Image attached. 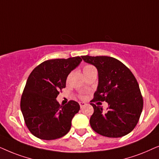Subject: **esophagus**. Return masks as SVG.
Returning a JSON list of instances; mask_svg holds the SVG:
<instances>
[{
	"label": "esophagus",
	"mask_w": 159,
	"mask_h": 159,
	"mask_svg": "<svg viewBox=\"0 0 159 159\" xmlns=\"http://www.w3.org/2000/svg\"><path fill=\"white\" fill-rule=\"evenodd\" d=\"M79 105H80V107H81V108H82V107L85 106L86 103H85V102H80Z\"/></svg>",
	"instance_id": "34e87169"
}]
</instances>
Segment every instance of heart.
Instances as JSON below:
<instances>
[{
  "instance_id": "1",
  "label": "heart",
  "mask_w": 159,
  "mask_h": 159,
  "mask_svg": "<svg viewBox=\"0 0 159 159\" xmlns=\"http://www.w3.org/2000/svg\"><path fill=\"white\" fill-rule=\"evenodd\" d=\"M94 67L92 66V65H86L84 67V69H83V71H84V73H88V72H90L92 70H95Z\"/></svg>"
}]
</instances>
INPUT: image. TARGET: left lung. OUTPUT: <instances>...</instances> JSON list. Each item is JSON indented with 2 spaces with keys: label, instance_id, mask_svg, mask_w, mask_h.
<instances>
[{
  "label": "left lung",
  "instance_id": "1",
  "mask_svg": "<svg viewBox=\"0 0 159 159\" xmlns=\"http://www.w3.org/2000/svg\"><path fill=\"white\" fill-rule=\"evenodd\" d=\"M84 62L98 71V86L92 102L105 101L107 111L94 107L90 118L92 129L107 137L125 136L134 129L140 117L143 99L139 84L132 72L119 60L107 56H82Z\"/></svg>",
  "mask_w": 159,
  "mask_h": 159
}]
</instances>
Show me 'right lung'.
Masks as SVG:
<instances>
[{"label":"right lung","instance_id":"right-lung-1","mask_svg":"<svg viewBox=\"0 0 159 159\" xmlns=\"http://www.w3.org/2000/svg\"><path fill=\"white\" fill-rule=\"evenodd\" d=\"M82 61L80 57L54 59L42 62L29 75L21 97L25 124L38 138L52 140L65 136L80 105L70 100L65 105L56 98L66 86L67 75Z\"/></svg>","mask_w":159,"mask_h":159}]
</instances>
